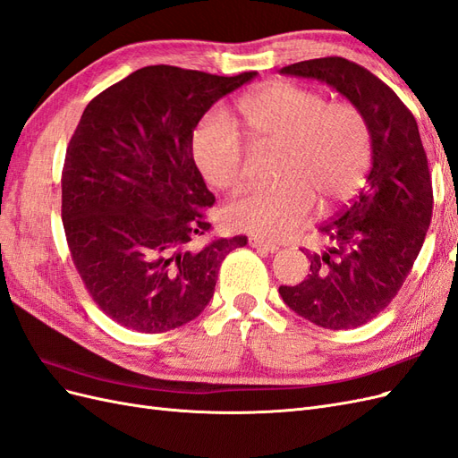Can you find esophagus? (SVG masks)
<instances>
[{
  "label": "esophagus",
  "mask_w": 458,
  "mask_h": 458,
  "mask_svg": "<svg viewBox=\"0 0 458 458\" xmlns=\"http://www.w3.org/2000/svg\"><path fill=\"white\" fill-rule=\"evenodd\" d=\"M248 242H250V246H252V248H258V250L269 252V254H273V252L279 250V244H273V242H267V241L258 239V237H252V239L248 241Z\"/></svg>",
  "instance_id": "obj_1"
}]
</instances>
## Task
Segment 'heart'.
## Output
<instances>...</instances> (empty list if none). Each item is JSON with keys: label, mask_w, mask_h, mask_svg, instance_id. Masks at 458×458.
Wrapping results in <instances>:
<instances>
[{"label": "heart", "mask_w": 458, "mask_h": 458, "mask_svg": "<svg viewBox=\"0 0 458 458\" xmlns=\"http://www.w3.org/2000/svg\"><path fill=\"white\" fill-rule=\"evenodd\" d=\"M246 135L256 145L281 147L279 185L252 189L233 200L225 217L237 231L284 239L306 224L315 199L323 208L353 195L369 170L372 141L365 114L352 103H327L310 88L273 81L239 101ZM192 157L219 191H239L244 147L229 118L212 110L192 133Z\"/></svg>", "instance_id": "b5f03b06"}]
</instances>
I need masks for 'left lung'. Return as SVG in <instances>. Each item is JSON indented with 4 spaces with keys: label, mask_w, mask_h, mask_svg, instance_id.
<instances>
[{
    "label": "left lung",
    "mask_w": 458,
    "mask_h": 458,
    "mask_svg": "<svg viewBox=\"0 0 458 458\" xmlns=\"http://www.w3.org/2000/svg\"><path fill=\"white\" fill-rule=\"evenodd\" d=\"M281 74L325 81L369 122L367 185L318 227L328 242L325 250H303L311 261L306 281L279 288L286 306L317 327H361L403 286L432 221V177L417 120L394 89L348 59L301 61Z\"/></svg>",
    "instance_id": "left-lung-1"
}]
</instances>
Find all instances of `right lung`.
Segmentation results:
<instances>
[{
	"instance_id": "1",
	"label": "right lung",
	"mask_w": 458,
	"mask_h": 458,
	"mask_svg": "<svg viewBox=\"0 0 458 458\" xmlns=\"http://www.w3.org/2000/svg\"><path fill=\"white\" fill-rule=\"evenodd\" d=\"M258 72L216 76L155 64L95 97L63 168V225L88 293L118 325L157 335L199 317L221 261L246 237L210 231L216 199L192 158V131Z\"/></svg>"
}]
</instances>
